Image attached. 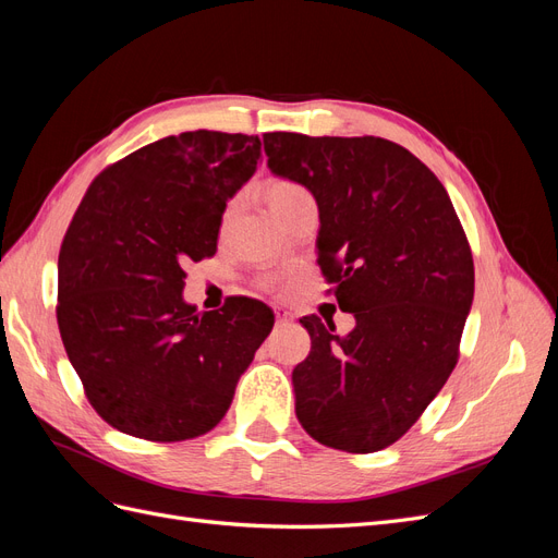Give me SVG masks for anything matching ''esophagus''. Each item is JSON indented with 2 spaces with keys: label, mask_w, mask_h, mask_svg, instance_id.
<instances>
[{
  "label": "esophagus",
  "mask_w": 558,
  "mask_h": 558,
  "mask_svg": "<svg viewBox=\"0 0 558 558\" xmlns=\"http://www.w3.org/2000/svg\"><path fill=\"white\" fill-rule=\"evenodd\" d=\"M275 314H277V326H286V324H291V320H293V314L289 310L279 307Z\"/></svg>",
  "instance_id": "esophagus-1"
}]
</instances>
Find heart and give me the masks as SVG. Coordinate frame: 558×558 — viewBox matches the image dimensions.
Returning <instances> with one entry per match:
<instances>
[{
	"label": "heart",
	"instance_id": "heart-1",
	"mask_svg": "<svg viewBox=\"0 0 558 558\" xmlns=\"http://www.w3.org/2000/svg\"><path fill=\"white\" fill-rule=\"evenodd\" d=\"M302 193H307V191L302 189V185L293 183V181H272L267 185L265 197H267L269 209H275V207L283 205V202H289V199H293L295 195H302Z\"/></svg>",
	"mask_w": 558,
	"mask_h": 558
}]
</instances>
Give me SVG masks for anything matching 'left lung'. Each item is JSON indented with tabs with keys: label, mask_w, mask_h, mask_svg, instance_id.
<instances>
[{
	"label": "left lung",
	"mask_w": 558,
	"mask_h": 558,
	"mask_svg": "<svg viewBox=\"0 0 558 558\" xmlns=\"http://www.w3.org/2000/svg\"><path fill=\"white\" fill-rule=\"evenodd\" d=\"M267 167L318 205V265L356 328L300 318L310 356L293 369L295 414L316 442L386 449L440 393L459 361L475 265L451 199L408 148L381 137L263 134Z\"/></svg>",
	"instance_id": "left-lung-1"
}]
</instances>
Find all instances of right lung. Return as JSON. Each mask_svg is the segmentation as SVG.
<instances>
[{
    "label": "right lung",
    "mask_w": 558,
    "mask_h": 558,
    "mask_svg": "<svg viewBox=\"0 0 558 558\" xmlns=\"http://www.w3.org/2000/svg\"><path fill=\"white\" fill-rule=\"evenodd\" d=\"M260 140L181 132L109 165L60 246L58 328L88 402L150 442L209 433L275 326L238 298L197 314L185 265L216 253L226 202L256 172Z\"/></svg>",
    "instance_id": "1"
}]
</instances>
